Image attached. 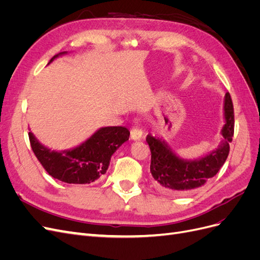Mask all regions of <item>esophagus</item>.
<instances>
[{
  "label": "esophagus",
  "mask_w": 260,
  "mask_h": 260,
  "mask_svg": "<svg viewBox=\"0 0 260 260\" xmlns=\"http://www.w3.org/2000/svg\"><path fill=\"white\" fill-rule=\"evenodd\" d=\"M143 137V132L141 131L139 128H133L131 130V133H130V138L132 141H139L142 139Z\"/></svg>",
  "instance_id": "esophagus-1"
}]
</instances>
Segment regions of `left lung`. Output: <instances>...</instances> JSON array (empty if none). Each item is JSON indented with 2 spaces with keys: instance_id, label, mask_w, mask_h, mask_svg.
Instances as JSON below:
<instances>
[{
  "instance_id": "1",
  "label": "left lung",
  "mask_w": 260,
  "mask_h": 260,
  "mask_svg": "<svg viewBox=\"0 0 260 260\" xmlns=\"http://www.w3.org/2000/svg\"><path fill=\"white\" fill-rule=\"evenodd\" d=\"M224 124L222 139L217 148L195 159L180 157L162 138H155L151 133L146 142L151 148V172L156 187L170 195H185L200 190L215 177L223 166L230 152V143L234 132L233 104L229 92L223 100Z\"/></svg>"
}]
</instances>
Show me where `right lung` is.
I'll return each mask as SVG.
<instances>
[{
  "mask_svg": "<svg viewBox=\"0 0 260 260\" xmlns=\"http://www.w3.org/2000/svg\"><path fill=\"white\" fill-rule=\"evenodd\" d=\"M67 53L55 55L49 64ZM129 136L127 128L103 127L81 144L64 151L43 145L32 132H29V140L38 160L54 179L69 184H89L106 174L113 154L127 142Z\"/></svg>",
  "mask_w": 260,
  "mask_h": 260,
  "instance_id": "obj_1",
  "label": "right lung"
}]
</instances>
